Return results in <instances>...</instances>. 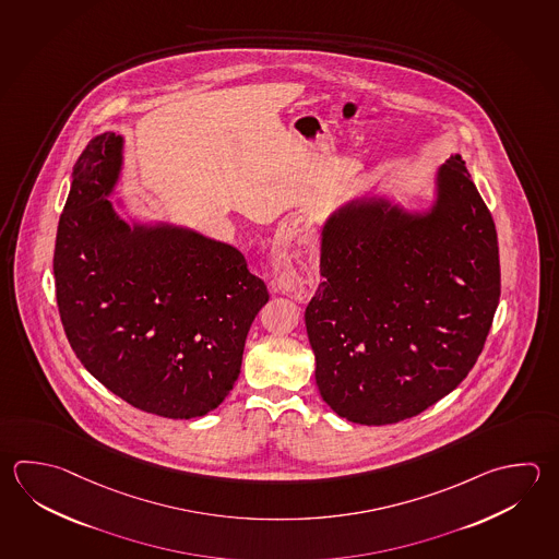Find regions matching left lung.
Listing matches in <instances>:
<instances>
[{"instance_id": "8db88e82", "label": "left lung", "mask_w": 559, "mask_h": 559, "mask_svg": "<svg viewBox=\"0 0 559 559\" xmlns=\"http://www.w3.org/2000/svg\"><path fill=\"white\" fill-rule=\"evenodd\" d=\"M324 281L306 306L318 391L340 417H415L468 376L500 298L492 215L463 158L432 178L427 207L371 193L320 231Z\"/></svg>"}]
</instances>
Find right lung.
Instances as JSON below:
<instances>
[{"label":"right lung","instance_id":"add662e5","mask_svg":"<svg viewBox=\"0 0 559 559\" xmlns=\"http://www.w3.org/2000/svg\"><path fill=\"white\" fill-rule=\"evenodd\" d=\"M124 138L88 142L55 242L57 305L76 358L142 412L193 419L229 395L269 293L239 249L169 222L120 217L110 200Z\"/></svg>","mask_w":559,"mask_h":559}]
</instances>
